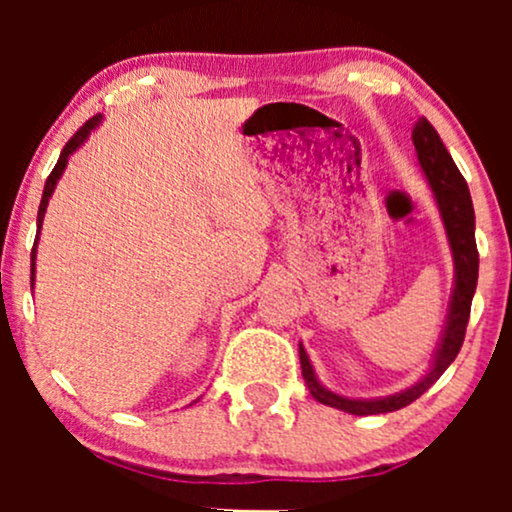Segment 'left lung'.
I'll use <instances>...</instances> for the list:
<instances>
[{
    "label": "left lung",
    "instance_id": "1",
    "mask_svg": "<svg viewBox=\"0 0 512 512\" xmlns=\"http://www.w3.org/2000/svg\"><path fill=\"white\" fill-rule=\"evenodd\" d=\"M411 142H414L416 158L419 166L424 170L428 185H431L433 197H436L440 219H443L445 233H448V243L452 252V262H455V286H452L448 320H445L443 337H440L438 351L433 356L431 368L419 383H414L407 390L395 392L387 397H373V399H354L337 395V392L327 390L325 385L317 380L313 363H310L308 354H305L303 344H298V356H301V370L303 380L308 385L310 395H313L320 404L327 407L342 409L346 414L356 416H370V414H387V411H397L407 404L419 399L431 387L440 375L448 370V366L460 354L464 332H467L469 310H472V298L477 291L479 279V252L477 240H474V207L469 187L464 182L462 173L457 170L455 161L440 142L438 132L433 129L426 117H419L411 132Z\"/></svg>",
    "mask_w": 512,
    "mask_h": 512
}]
</instances>
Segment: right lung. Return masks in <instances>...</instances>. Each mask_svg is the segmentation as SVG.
Returning <instances> with one entry per match:
<instances>
[{"instance_id": "1", "label": "right lung", "mask_w": 512, "mask_h": 512, "mask_svg": "<svg viewBox=\"0 0 512 512\" xmlns=\"http://www.w3.org/2000/svg\"><path fill=\"white\" fill-rule=\"evenodd\" d=\"M101 120H103V115H96V117H91V120L86 122L84 127L79 129V132L74 134L72 139H69L67 142V146H64L62 149V154H60V161H57V166L52 168V173H50V178L45 180V190H43V199H40V207H38V236H35V245H33V250H31V284L35 281V248H38V238H40V226H43V219H45V209H48V202H50V197H52V192H55V185H57V180L62 178V173H64V168H67V161H69V156L74 154L76 149H79L81 144L86 142L88 139V134L93 132V129H96L98 125H101Z\"/></svg>"}]
</instances>
